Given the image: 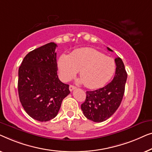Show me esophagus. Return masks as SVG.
<instances>
[{
	"mask_svg": "<svg viewBox=\"0 0 152 152\" xmlns=\"http://www.w3.org/2000/svg\"><path fill=\"white\" fill-rule=\"evenodd\" d=\"M76 87L75 86H74V85H70V86H69V90H70V91H73V90H74V89H76Z\"/></svg>",
	"mask_w": 152,
	"mask_h": 152,
	"instance_id": "obj_1",
	"label": "esophagus"
}]
</instances>
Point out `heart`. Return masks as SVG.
Segmentation results:
<instances>
[{"label": "heart", "instance_id": "obj_1", "mask_svg": "<svg viewBox=\"0 0 152 152\" xmlns=\"http://www.w3.org/2000/svg\"><path fill=\"white\" fill-rule=\"evenodd\" d=\"M60 76L69 81L80 70V82L89 89L104 86L116 71L114 60L92 48L75 50L69 56L63 54L58 61Z\"/></svg>", "mask_w": 152, "mask_h": 152}]
</instances>
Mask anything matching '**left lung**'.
Here are the masks:
<instances>
[{"instance_id":"8db88e82","label":"left lung","mask_w":152,"mask_h":152,"mask_svg":"<svg viewBox=\"0 0 152 152\" xmlns=\"http://www.w3.org/2000/svg\"><path fill=\"white\" fill-rule=\"evenodd\" d=\"M109 51L113 52L110 48ZM116 68L113 80L102 88L86 91L81 110L87 119L100 123L110 118L118 108L125 92L127 74L121 58H115Z\"/></svg>"}]
</instances>
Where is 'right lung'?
Segmentation results:
<instances>
[{"instance_id": "right-lung-1", "label": "right lung", "mask_w": 152, "mask_h": 152, "mask_svg": "<svg viewBox=\"0 0 152 152\" xmlns=\"http://www.w3.org/2000/svg\"><path fill=\"white\" fill-rule=\"evenodd\" d=\"M57 45L50 42L28 53L18 69L19 99L27 114L40 122L57 116L69 85L57 75Z\"/></svg>"}]
</instances>
